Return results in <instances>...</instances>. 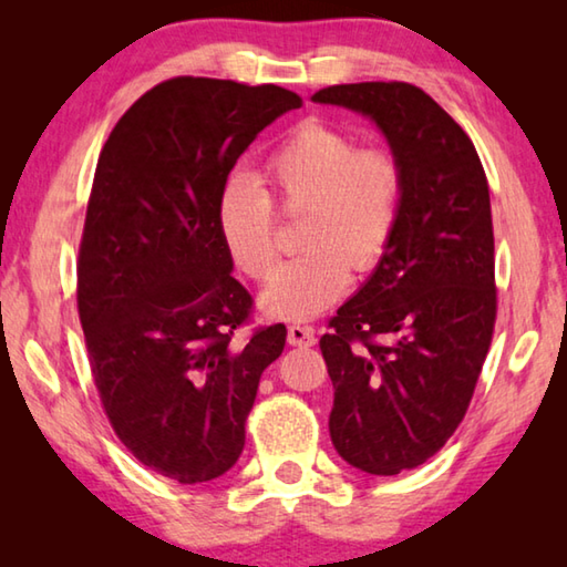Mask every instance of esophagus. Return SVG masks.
<instances>
[{"label":"esophagus","instance_id":"esophagus-1","mask_svg":"<svg viewBox=\"0 0 567 567\" xmlns=\"http://www.w3.org/2000/svg\"><path fill=\"white\" fill-rule=\"evenodd\" d=\"M287 342H290L292 348H312L315 330L307 328V324H290V330H287Z\"/></svg>","mask_w":567,"mask_h":567}]
</instances>
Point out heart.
I'll use <instances>...</instances> for the list:
<instances>
[{
	"label": "heart",
	"instance_id": "heart-1",
	"mask_svg": "<svg viewBox=\"0 0 567 567\" xmlns=\"http://www.w3.org/2000/svg\"><path fill=\"white\" fill-rule=\"evenodd\" d=\"M405 169L388 147H358L334 124L307 120L287 134L257 172V187L229 179L217 197V235L239 272L262 280L280 252L275 209L302 215L305 252L277 267L262 307L275 318L307 320L348 292L352 270L372 272L395 239Z\"/></svg>",
	"mask_w": 567,
	"mask_h": 567
}]
</instances>
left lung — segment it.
<instances>
[{
    "mask_svg": "<svg viewBox=\"0 0 567 567\" xmlns=\"http://www.w3.org/2000/svg\"><path fill=\"white\" fill-rule=\"evenodd\" d=\"M312 100L375 120L405 169L395 239L320 340L334 450L364 473L398 475L455 433L491 350V189L473 140L415 84H332Z\"/></svg>",
    "mask_w": 567,
    "mask_h": 567,
    "instance_id": "1",
    "label": "left lung"
}]
</instances>
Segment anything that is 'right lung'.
<instances>
[{"instance_id": "obj_1", "label": "right lung", "mask_w": 567, "mask_h": 567, "mask_svg": "<svg viewBox=\"0 0 567 567\" xmlns=\"http://www.w3.org/2000/svg\"><path fill=\"white\" fill-rule=\"evenodd\" d=\"M302 100L209 76L142 94L104 142L76 260V310L104 415L122 445L182 485L237 463L265 368L285 324L235 330L252 295L217 235L229 169Z\"/></svg>"}]
</instances>
